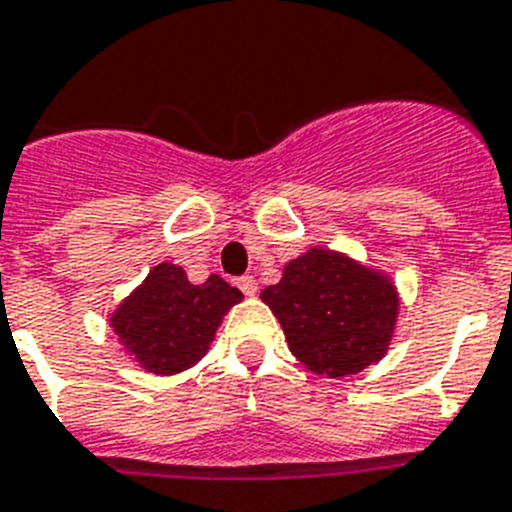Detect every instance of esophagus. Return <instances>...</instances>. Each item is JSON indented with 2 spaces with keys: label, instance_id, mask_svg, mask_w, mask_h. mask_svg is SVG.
Segmentation results:
<instances>
[{
  "label": "esophagus",
  "instance_id": "esophagus-1",
  "mask_svg": "<svg viewBox=\"0 0 512 512\" xmlns=\"http://www.w3.org/2000/svg\"><path fill=\"white\" fill-rule=\"evenodd\" d=\"M236 286L244 291V296H255L257 294V281L252 276H242L236 278Z\"/></svg>",
  "mask_w": 512,
  "mask_h": 512
}]
</instances>
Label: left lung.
<instances>
[{
	"label": "left lung",
	"mask_w": 512,
	"mask_h": 512,
	"mask_svg": "<svg viewBox=\"0 0 512 512\" xmlns=\"http://www.w3.org/2000/svg\"><path fill=\"white\" fill-rule=\"evenodd\" d=\"M260 296L281 322L291 354L330 377L380 362L398 315L388 278L328 249L296 257Z\"/></svg>",
	"instance_id": "obj_1"
}]
</instances>
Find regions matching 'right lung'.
I'll use <instances>...</instances> for the list:
<instances>
[{
  "mask_svg": "<svg viewBox=\"0 0 512 512\" xmlns=\"http://www.w3.org/2000/svg\"><path fill=\"white\" fill-rule=\"evenodd\" d=\"M242 299V291L210 276L195 286L182 268L156 265L135 294L111 317V325L153 375H174L208 351L223 315Z\"/></svg>",
  "mask_w": 512,
  "mask_h": 512,
  "instance_id": "right-lung-1",
  "label": "right lung"
}]
</instances>
